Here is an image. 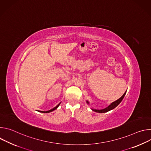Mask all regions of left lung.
<instances>
[{
	"instance_id": "1",
	"label": "left lung",
	"mask_w": 151,
	"mask_h": 151,
	"mask_svg": "<svg viewBox=\"0 0 151 151\" xmlns=\"http://www.w3.org/2000/svg\"><path fill=\"white\" fill-rule=\"evenodd\" d=\"M126 92H127V91L124 93V94L119 99H118L117 100H116V101H114L113 103H112L111 104H109L107 107H106V108H104V109H100V110L94 109H92L93 111H94V112H98V113H104V112H108V111H111V110L114 109V108H115V107L121 102V101L122 100V99H124V96H125V94H126ZM87 103L88 104H89V102H88V101H87Z\"/></svg>"
}]
</instances>
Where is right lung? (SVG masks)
<instances>
[{"label":"right lung","mask_w":151,"mask_h":151,"mask_svg":"<svg viewBox=\"0 0 151 151\" xmlns=\"http://www.w3.org/2000/svg\"><path fill=\"white\" fill-rule=\"evenodd\" d=\"M60 104V103L57 105V106H56L55 107H54L53 109H51V110H50V111H39V112H42V113H49V112H52V111H54V110H55L57 107L59 106V105Z\"/></svg>","instance_id":"right-lung-1"}]
</instances>
